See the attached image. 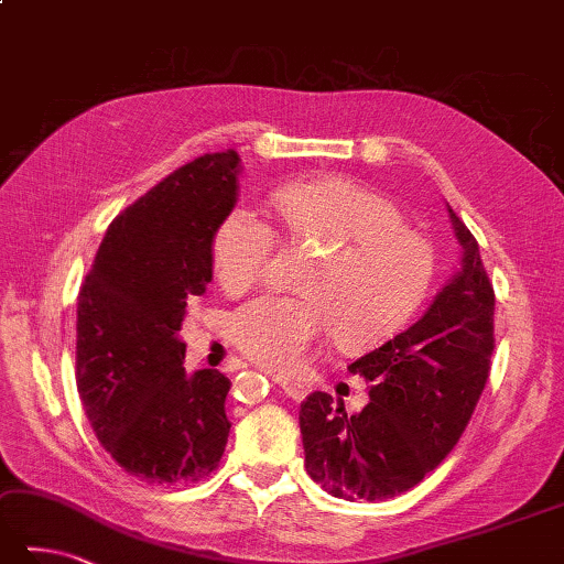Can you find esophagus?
Here are the masks:
<instances>
[{
    "label": "esophagus",
    "mask_w": 564,
    "mask_h": 564,
    "mask_svg": "<svg viewBox=\"0 0 564 564\" xmlns=\"http://www.w3.org/2000/svg\"><path fill=\"white\" fill-rule=\"evenodd\" d=\"M274 382H278V386H280L292 400H304L306 395H310V386H306V382H302V380H292V378L278 376V378H274Z\"/></svg>",
    "instance_id": "1"
}]
</instances>
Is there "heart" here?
Listing matches in <instances>:
<instances>
[{"label":"heart","instance_id":"b5f03b06","mask_svg":"<svg viewBox=\"0 0 564 564\" xmlns=\"http://www.w3.org/2000/svg\"><path fill=\"white\" fill-rule=\"evenodd\" d=\"M282 238L314 252L300 280L304 300L262 296L232 314L230 341L272 370H296L332 332L346 354L390 341L432 290L437 254L402 210L354 178L324 176L274 191ZM278 232L258 214L236 208L210 242L216 282L242 294L268 278Z\"/></svg>","mask_w":564,"mask_h":564}]
</instances>
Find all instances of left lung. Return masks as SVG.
<instances>
[{
    "label": "left lung",
    "instance_id": "8db88e82",
    "mask_svg": "<svg viewBox=\"0 0 564 564\" xmlns=\"http://www.w3.org/2000/svg\"><path fill=\"white\" fill-rule=\"evenodd\" d=\"M449 216L462 272L417 324L348 366L366 378L368 405L346 414L326 392L302 402L306 474L336 498L386 501L417 486L456 447L486 388L496 294L479 242Z\"/></svg>",
    "mask_w": 564,
    "mask_h": 564
}]
</instances>
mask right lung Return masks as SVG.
Instances as JSON below:
<instances>
[{
  "label": "right lung",
  "instance_id": "right-lung-1",
  "mask_svg": "<svg viewBox=\"0 0 564 564\" xmlns=\"http://www.w3.org/2000/svg\"><path fill=\"white\" fill-rule=\"evenodd\" d=\"M240 156L204 154L117 216L78 294L76 382L122 469L152 486L204 481L228 444L220 370L186 376L188 296L214 278L210 242L238 200Z\"/></svg>",
  "mask_w": 564,
  "mask_h": 564
}]
</instances>
